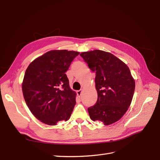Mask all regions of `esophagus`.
<instances>
[{"instance_id": "esophagus-1", "label": "esophagus", "mask_w": 160, "mask_h": 160, "mask_svg": "<svg viewBox=\"0 0 160 160\" xmlns=\"http://www.w3.org/2000/svg\"><path fill=\"white\" fill-rule=\"evenodd\" d=\"M82 92H83V90H82V89H80V90H79V91H77V95H78L79 97H80V96L81 95V93H82Z\"/></svg>"}]
</instances>
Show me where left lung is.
<instances>
[{
  "mask_svg": "<svg viewBox=\"0 0 160 160\" xmlns=\"http://www.w3.org/2000/svg\"><path fill=\"white\" fill-rule=\"evenodd\" d=\"M80 55L96 74L98 101L88 108L90 118L105 125L118 122L129 108L135 91V80L129 67L117 57L103 51L83 52Z\"/></svg>",
  "mask_w": 160,
  "mask_h": 160,
  "instance_id": "left-lung-1",
  "label": "left lung"
}]
</instances>
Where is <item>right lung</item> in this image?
<instances>
[{"mask_svg":"<svg viewBox=\"0 0 160 160\" xmlns=\"http://www.w3.org/2000/svg\"><path fill=\"white\" fill-rule=\"evenodd\" d=\"M79 52L51 50L27 67L22 83L24 99L35 117L49 125L67 121L76 104V92L65 74Z\"/></svg>","mask_w":160,"mask_h":160,"instance_id":"obj_1","label":"right lung"}]
</instances>
